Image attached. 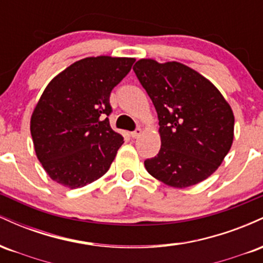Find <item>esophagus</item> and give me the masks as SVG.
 Here are the masks:
<instances>
[{"instance_id": "esophagus-1", "label": "esophagus", "mask_w": 263, "mask_h": 263, "mask_svg": "<svg viewBox=\"0 0 263 263\" xmlns=\"http://www.w3.org/2000/svg\"><path fill=\"white\" fill-rule=\"evenodd\" d=\"M141 134H142V129L140 127H137L135 129V131L131 132V137L132 138H138L141 136Z\"/></svg>"}]
</instances>
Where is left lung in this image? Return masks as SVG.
Instances as JSON below:
<instances>
[{"mask_svg":"<svg viewBox=\"0 0 263 263\" xmlns=\"http://www.w3.org/2000/svg\"><path fill=\"white\" fill-rule=\"evenodd\" d=\"M134 70L159 120L161 149L144 161L147 172L174 188L203 182L231 148L230 105L206 78L182 63L141 59Z\"/></svg>","mask_w":263,"mask_h":263,"instance_id":"obj_1","label":"left lung"}]
</instances>
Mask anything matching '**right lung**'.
Returning a JSON list of instances; mask_svg holds the SVG:
<instances>
[{"label":"right lung","mask_w":263,"mask_h":263,"mask_svg":"<svg viewBox=\"0 0 263 263\" xmlns=\"http://www.w3.org/2000/svg\"><path fill=\"white\" fill-rule=\"evenodd\" d=\"M134 58L90 57L48 84L31 117L35 155L54 182L81 188L104 176L123 137L110 126V93Z\"/></svg>","instance_id":"1"}]
</instances>
